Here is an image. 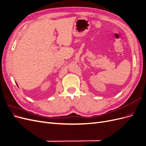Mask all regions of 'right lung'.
Here are the masks:
<instances>
[{
    "instance_id": "right-lung-1",
    "label": "right lung",
    "mask_w": 146,
    "mask_h": 146,
    "mask_svg": "<svg viewBox=\"0 0 146 146\" xmlns=\"http://www.w3.org/2000/svg\"><path fill=\"white\" fill-rule=\"evenodd\" d=\"M16 85H17V86H18V85H17V84H16Z\"/></svg>"
}]
</instances>
